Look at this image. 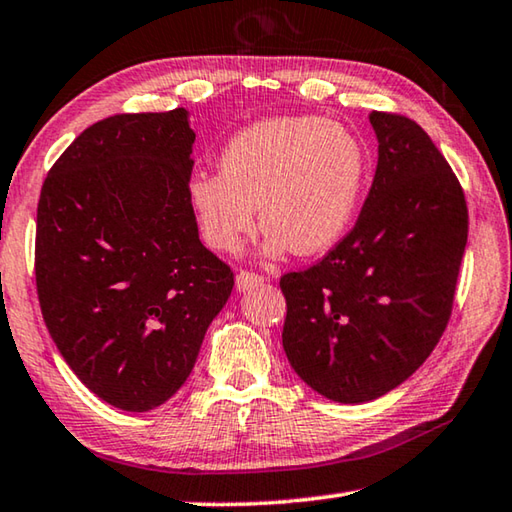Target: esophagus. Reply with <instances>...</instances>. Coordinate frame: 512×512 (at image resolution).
Returning <instances> with one entry per match:
<instances>
[{"label":"esophagus","mask_w":512,"mask_h":512,"mask_svg":"<svg viewBox=\"0 0 512 512\" xmlns=\"http://www.w3.org/2000/svg\"><path fill=\"white\" fill-rule=\"evenodd\" d=\"M259 285H264L262 275H257L253 271H239V275H237V289L239 291L253 289V287H259Z\"/></svg>","instance_id":"34e87169"}]
</instances>
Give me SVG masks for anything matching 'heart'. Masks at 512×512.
Returning a JSON list of instances; mask_svg holds the SVG:
<instances>
[{"label": "heart", "instance_id": "b5f03b06", "mask_svg": "<svg viewBox=\"0 0 512 512\" xmlns=\"http://www.w3.org/2000/svg\"><path fill=\"white\" fill-rule=\"evenodd\" d=\"M369 150L353 129L321 116L257 120L221 152V173H198L189 196L202 237L232 253L259 223L264 253L321 255L337 246L358 212Z\"/></svg>", "mask_w": 512, "mask_h": 512}]
</instances>
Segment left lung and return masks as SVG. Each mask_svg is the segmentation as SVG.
<instances>
[{
    "mask_svg": "<svg viewBox=\"0 0 512 512\" xmlns=\"http://www.w3.org/2000/svg\"><path fill=\"white\" fill-rule=\"evenodd\" d=\"M378 166L358 223L310 269L280 278L282 346L300 378L337 403L408 380L451 319L467 246V202L415 120L371 111Z\"/></svg>",
    "mask_w": 512,
    "mask_h": 512,
    "instance_id": "left-lung-1",
    "label": "left lung"
}]
</instances>
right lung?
Returning a JSON list of instances; mask_svg holds the SVG:
<instances>
[{
	"label": "right lung",
	"mask_w": 512,
	"mask_h": 512,
	"mask_svg": "<svg viewBox=\"0 0 512 512\" xmlns=\"http://www.w3.org/2000/svg\"><path fill=\"white\" fill-rule=\"evenodd\" d=\"M186 111L116 113L54 161L38 200L36 291L56 348L95 396L145 412L196 364L234 273L198 239Z\"/></svg>",
	"instance_id": "add662e5"
}]
</instances>
